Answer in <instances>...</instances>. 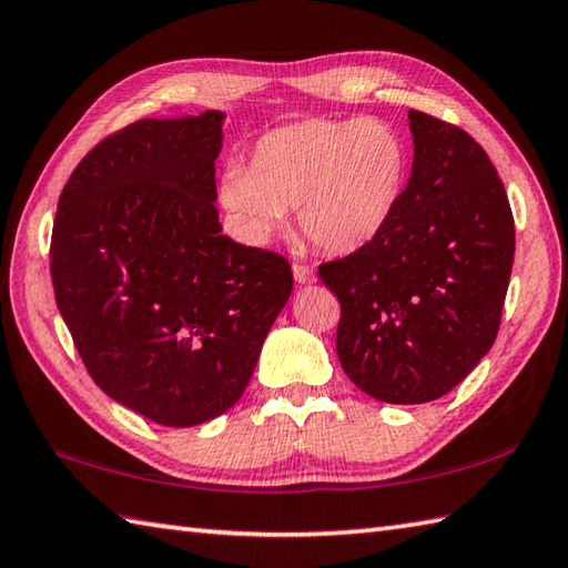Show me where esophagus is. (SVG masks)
<instances>
[{"label": "esophagus", "instance_id": "34e87169", "mask_svg": "<svg viewBox=\"0 0 568 568\" xmlns=\"http://www.w3.org/2000/svg\"><path fill=\"white\" fill-rule=\"evenodd\" d=\"M293 275H295V283H300V285H307L315 281V273L307 263H293Z\"/></svg>", "mask_w": 568, "mask_h": 568}]
</instances>
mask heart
I'll return each mask as SVG.
<instances>
[{
  "mask_svg": "<svg viewBox=\"0 0 568 568\" xmlns=\"http://www.w3.org/2000/svg\"><path fill=\"white\" fill-rule=\"evenodd\" d=\"M408 150L379 118H310L275 128L255 142L248 170H231L221 204L253 241L271 239L297 206L305 236L329 253L374 241L402 204Z\"/></svg>",
  "mask_w": 568,
  "mask_h": 568,
  "instance_id": "heart-1",
  "label": "heart"
}]
</instances>
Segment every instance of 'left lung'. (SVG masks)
Segmentation results:
<instances>
[{"label":"left lung","instance_id":"left-lung-1","mask_svg":"<svg viewBox=\"0 0 568 568\" xmlns=\"http://www.w3.org/2000/svg\"><path fill=\"white\" fill-rule=\"evenodd\" d=\"M414 166L386 229L320 265L344 374L386 404L436 402L497 337L515 261L503 180L468 132L408 110Z\"/></svg>","mask_w":568,"mask_h":568}]
</instances>
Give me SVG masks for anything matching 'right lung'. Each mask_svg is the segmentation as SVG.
<instances>
[{"mask_svg":"<svg viewBox=\"0 0 568 568\" xmlns=\"http://www.w3.org/2000/svg\"><path fill=\"white\" fill-rule=\"evenodd\" d=\"M224 113L138 120L78 162L51 233L59 313L103 392L186 428L239 402L293 293L281 253L221 233Z\"/></svg>","mask_w":568,"mask_h":568,"instance_id":"add662e5","label":"right lung"}]
</instances>
